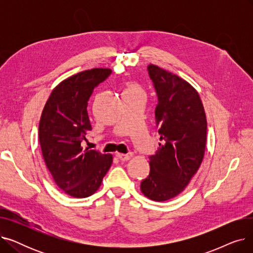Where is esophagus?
Listing matches in <instances>:
<instances>
[{
	"label": "esophagus",
	"mask_w": 253,
	"mask_h": 253,
	"mask_svg": "<svg viewBox=\"0 0 253 253\" xmlns=\"http://www.w3.org/2000/svg\"><path fill=\"white\" fill-rule=\"evenodd\" d=\"M120 160L121 161H128L129 159H130V156L129 155H126V154H121V153H118L117 155H116Z\"/></svg>",
	"instance_id": "esophagus-1"
}]
</instances>
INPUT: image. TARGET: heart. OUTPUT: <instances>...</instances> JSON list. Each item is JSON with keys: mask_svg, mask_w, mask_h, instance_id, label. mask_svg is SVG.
Masks as SVG:
<instances>
[{"mask_svg": "<svg viewBox=\"0 0 253 253\" xmlns=\"http://www.w3.org/2000/svg\"><path fill=\"white\" fill-rule=\"evenodd\" d=\"M135 90H140V88L134 83H129L125 89V91H135Z\"/></svg>", "mask_w": 253, "mask_h": 253, "instance_id": "1", "label": "heart"}]
</instances>
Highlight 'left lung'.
Segmentation results:
<instances>
[{"mask_svg":"<svg viewBox=\"0 0 253 253\" xmlns=\"http://www.w3.org/2000/svg\"><path fill=\"white\" fill-rule=\"evenodd\" d=\"M148 71L158 95L155 117L162 143L150 156V174L140 191L163 202L179 195L200 167L207 121L200 95L189 82L154 64Z\"/></svg>","mask_w":253,"mask_h":253,"instance_id":"8db88e82","label":"left lung"}]
</instances>
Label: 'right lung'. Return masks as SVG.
I'll return each mask as SVG.
<instances>
[{
  "instance_id": "right-lung-1",
  "label": "right lung",
  "mask_w": 253,
  "mask_h": 253,
  "mask_svg": "<svg viewBox=\"0 0 253 253\" xmlns=\"http://www.w3.org/2000/svg\"><path fill=\"white\" fill-rule=\"evenodd\" d=\"M111 74L110 69H92L63 80L52 90L40 119L39 140L45 164L55 183L74 198L94 194L113 163L111 154L81 145L92 129L88 100Z\"/></svg>"
}]
</instances>
